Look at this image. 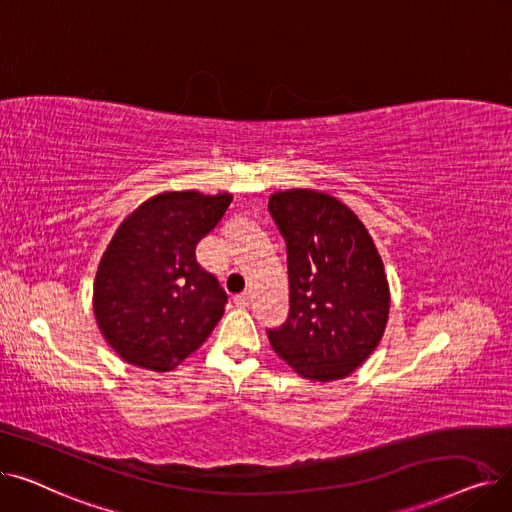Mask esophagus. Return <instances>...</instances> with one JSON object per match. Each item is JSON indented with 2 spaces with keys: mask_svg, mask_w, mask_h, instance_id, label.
Segmentation results:
<instances>
[{
  "mask_svg": "<svg viewBox=\"0 0 512 512\" xmlns=\"http://www.w3.org/2000/svg\"><path fill=\"white\" fill-rule=\"evenodd\" d=\"M234 303H236L238 307H249V305L253 303V292L249 290V292L238 294V297H234Z\"/></svg>",
  "mask_w": 512,
  "mask_h": 512,
  "instance_id": "esophagus-1",
  "label": "esophagus"
}]
</instances>
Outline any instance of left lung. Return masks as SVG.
<instances>
[{
    "mask_svg": "<svg viewBox=\"0 0 512 512\" xmlns=\"http://www.w3.org/2000/svg\"><path fill=\"white\" fill-rule=\"evenodd\" d=\"M288 253L290 313L267 338L307 380L351 375L380 344L390 313L384 261L357 213L313 188L270 197Z\"/></svg>",
    "mask_w": 512,
    "mask_h": 512,
    "instance_id": "8db88e82",
    "label": "left lung"
}]
</instances>
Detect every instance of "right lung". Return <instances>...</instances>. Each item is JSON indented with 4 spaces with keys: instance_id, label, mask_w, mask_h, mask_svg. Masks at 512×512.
<instances>
[{
    "instance_id": "1",
    "label": "right lung",
    "mask_w": 512,
    "mask_h": 512,
    "mask_svg": "<svg viewBox=\"0 0 512 512\" xmlns=\"http://www.w3.org/2000/svg\"><path fill=\"white\" fill-rule=\"evenodd\" d=\"M230 193H159L134 209L107 245L93 284L99 332L114 353L149 371H170L209 338L226 292L201 270L195 249Z\"/></svg>"
}]
</instances>
